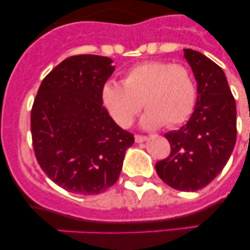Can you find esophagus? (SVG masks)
Instances as JSON below:
<instances>
[{"mask_svg":"<svg viewBox=\"0 0 250 250\" xmlns=\"http://www.w3.org/2000/svg\"><path fill=\"white\" fill-rule=\"evenodd\" d=\"M148 137L147 136H143V135H135V142L136 143H141L147 141Z\"/></svg>","mask_w":250,"mask_h":250,"instance_id":"1","label":"esophagus"}]
</instances>
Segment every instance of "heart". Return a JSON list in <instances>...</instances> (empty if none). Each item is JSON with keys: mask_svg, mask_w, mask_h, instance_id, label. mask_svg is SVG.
Masks as SVG:
<instances>
[{"mask_svg": "<svg viewBox=\"0 0 250 250\" xmlns=\"http://www.w3.org/2000/svg\"><path fill=\"white\" fill-rule=\"evenodd\" d=\"M123 83L108 82L102 101L114 121L123 128L131 125L143 105L148 109L142 125L156 129L182 125L193 113L196 87L187 67L168 61H148L125 71Z\"/></svg>", "mask_w": 250, "mask_h": 250, "instance_id": "1", "label": "heart"}]
</instances>
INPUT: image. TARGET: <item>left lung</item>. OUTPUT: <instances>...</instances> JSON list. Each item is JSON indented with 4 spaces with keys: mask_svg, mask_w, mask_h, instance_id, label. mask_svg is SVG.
<instances>
[{
    "mask_svg": "<svg viewBox=\"0 0 250 250\" xmlns=\"http://www.w3.org/2000/svg\"><path fill=\"white\" fill-rule=\"evenodd\" d=\"M197 81L196 105L189 121L165 135L167 159L155 165L159 177L171 188L196 191L222 171L236 142V104L226 75L203 54L185 49Z\"/></svg>",
    "mask_w": 250,
    "mask_h": 250,
    "instance_id": "1",
    "label": "left lung"
}]
</instances>
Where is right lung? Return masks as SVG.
I'll use <instances>...</instances> for the list:
<instances>
[{"mask_svg":"<svg viewBox=\"0 0 250 250\" xmlns=\"http://www.w3.org/2000/svg\"><path fill=\"white\" fill-rule=\"evenodd\" d=\"M105 56H70L43 79L30 115L40 167L70 193L95 195L114 185L134 135L103 105L102 89L115 67Z\"/></svg>","mask_w":250,"mask_h":250,"instance_id":"obj_1","label":"right lung"}]
</instances>
